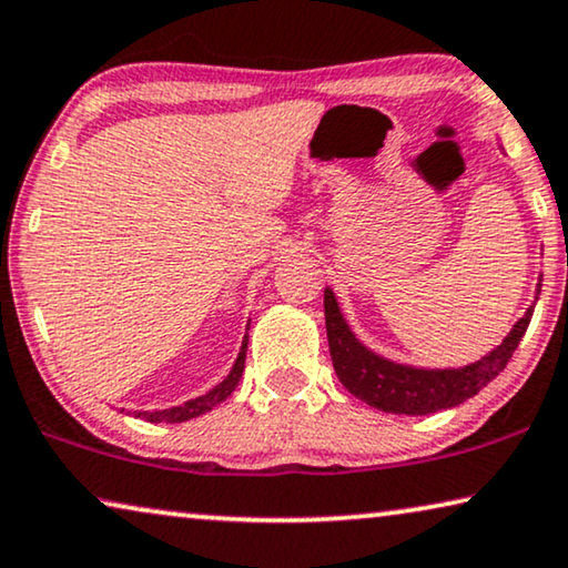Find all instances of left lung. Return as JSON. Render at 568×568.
<instances>
[{"label": "left lung", "mask_w": 568, "mask_h": 568, "mask_svg": "<svg viewBox=\"0 0 568 568\" xmlns=\"http://www.w3.org/2000/svg\"><path fill=\"white\" fill-rule=\"evenodd\" d=\"M532 310H536V302L525 310L507 338L474 364L458 368H423L397 364L366 348L345 323L331 286L325 290V327L335 374L353 397L394 415H430L462 405L479 394L513 358L517 343L528 331Z\"/></svg>", "instance_id": "obj_1"}]
</instances>
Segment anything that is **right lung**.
Returning <instances> with one entry per match:
<instances>
[{"instance_id": "1", "label": "right lung", "mask_w": 568, "mask_h": 568, "mask_svg": "<svg viewBox=\"0 0 568 568\" xmlns=\"http://www.w3.org/2000/svg\"><path fill=\"white\" fill-rule=\"evenodd\" d=\"M245 351H248V335L243 338L241 353H237V358H235L233 368H230V374L215 386V389L202 394V397L189 399V402H184V405H176V407H169V409H153V413H135V417H143V420H148V423H184V420H192V417H200L204 413H210L212 407H217L220 402H225L230 394L235 392V386H237V382H241L243 368H245Z\"/></svg>"}]
</instances>
